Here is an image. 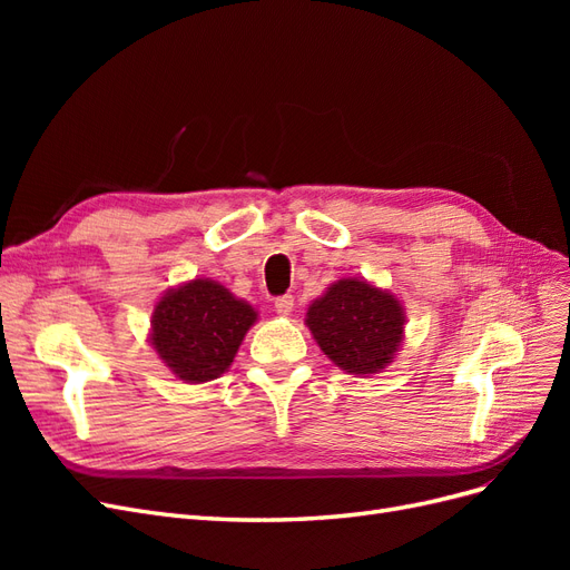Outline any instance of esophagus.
<instances>
[{
    "mask_svg": "<svg viewBox=\"0 0 570 570\" xmlns=\"http://www.w3.org/2000/svg\"><path fill=\"white\" fill-rule=\"evenodd\" d=\"M275 312H278L281 316H289L292 312H295V297L283 295V297L275 299Z\"/></svg>",
    "mask_w": 570,
    "mask_h": 570,
    "instance_id": "1",
    "label": "esophagus"
}]
</instances>
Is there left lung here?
Here are the masks:
<instances>
[{
    "instance_id": "1",
    "label": "left lung",
    "mask_w": 570,
    "mask_h": 570,
    "mask_svg": "<svg viewBox=\"0 0 570 570\" xmlns=\"http://www.w3.org/2000/svg\"><path fill=\"white\" fill-rule=\"evenodd\" d=\"M404 306L392 292L361 278H342L306 312L323 354L352 375L381 373L404 340Z\"/></svg>"
}]
</instances>
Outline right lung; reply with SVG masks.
Returning <instances> with one entry per match:
<instances>
[{
    "instance_id": "obj_1",
    "label": "right lung",
    "mask_w": 570,
    "mask_h": 570,
    "mask_svg": "<svg viewBox=\"0 0 570 570\" xmlns=\"http://www.w3.org/2000/svg\"><path fill=\"white\" fill-rule=\"evenodd\" d=\"M256 323L254 306L209 278L183 283L154 306L149 342L185 383H209L226 373Z\"/></svg>"
}]
</instances>
